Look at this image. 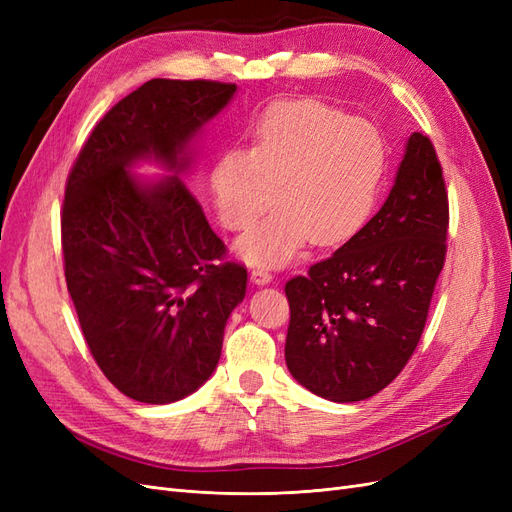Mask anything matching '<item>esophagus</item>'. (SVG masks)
Instances as JSON below:
<instances>
[{
	"label": "esophagus",
	"instance_id": "obj_1",
	"mask_svg": "<svg viewBox=\"0 0 512 512\" xmlns=\"http://www.w3.org/2000/svg\"><path fill=\"white\" fill-rule=\"evenodd\" d=\"M271 280H273V275H271L269 269H265V267H254L252 269V282L254 284L265 286V284H271Z\"/></svg>",
	"mask_w": 512,
	"mask_h": 512
}]
</instances>
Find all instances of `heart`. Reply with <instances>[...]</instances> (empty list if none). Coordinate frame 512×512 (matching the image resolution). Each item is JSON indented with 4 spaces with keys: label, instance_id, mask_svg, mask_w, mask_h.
<instances>
[{
    "label": "heart",
    "instance_id": "b5f03b06",
    "mask_svg": "<svg viewBox=\"0 0 512 512\" xmlns=\"http://www.w3.org/2000/svg\"><path fill=\"white\" fill-rule=\"evenodd\" d=\"M386 166L380 130L320 100L269 106L252 149L230 147L211 168V194L228 230H247L273 200L269 218L237 241L250 265H284L314 241L346 243L374 209Z\"/></svg>",
    "mask_w": 512,
    "mask_h": 512
}]
</instances>
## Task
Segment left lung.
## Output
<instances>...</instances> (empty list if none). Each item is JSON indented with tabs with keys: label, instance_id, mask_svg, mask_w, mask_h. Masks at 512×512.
Listing matches in <instances>:
<instances>
[{
	"label": "left lung",
	"instance_id": "obj_1",
	"mask_svg": "<svg viewBox=\"0 0 512 512\" xmlns=\"http://www.w3.org/2000/svg\"><path fill=\"white\" fill-rule=\"evenodd\" d=\"M446 232L442 166L429 138L414 132L380 211L331 258L284 288V352L294 380L339 404L389 386L423 335Z\"/></svg>",
	"mask_w": 512,
	"mask_h": 512
}]
</instances>
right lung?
<instances>
[{"instance_id": "right-lung-1", "label": "right lung", "mask_w": 512, "mask_h": 512, "mask_svg": "<svg viewBox=\"0 0 512 512\" xmlns=\"http://www.w3.org/2000/svg\"><path fill=\"white\" fill-rule=\"evenodd\" d=\"M218 81L153 79L87 138L66 185L61 250L68 292L102 374L130 399L173 404L218 367L247 271L183 183L192 141L235 96ZM158 161L160 182L131 168Z\"/></svg>"}]
</instances>
